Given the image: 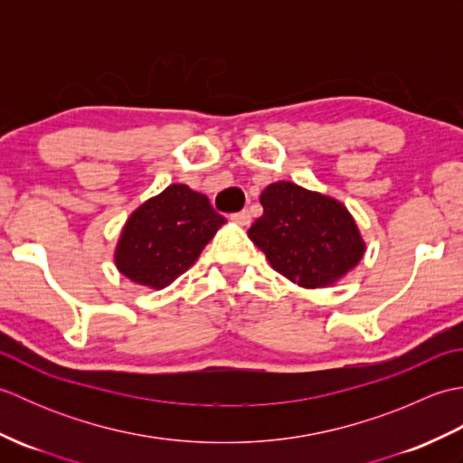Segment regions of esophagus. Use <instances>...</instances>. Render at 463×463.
<instances>
[{"label": "esophagus", "instance_id": "34e87169", "mask_svg": "<svg viewBox=\"0 0 463 463\" xmlns=\"http://www.w3.org/2000/svg\"><path fill=\"white\" fill-rule=\"evenodd\" d=\"M231 221L241 224V226H249V224H250V213H249V211L234 213V214H231Z\"/></svg>", "mask_w": 463, "mask_h": 463}]
</instances>
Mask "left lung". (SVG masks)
<instances>
[{
  "instance_id": "1",
  "label": "left lung",
  "mask_w": 463,
  "mask_h": 463,
  "mask_svg": "<svg viewBox=\"0 0 463 463\" xmlns=\"http://www.w3.org/2000/svg\"><path fill=\"white\" fill-rule=\"evenodd\" d=\"M260 204L249 237L274 270L302 288L332 287L366 252L354 216L332 196L279 181L262 191Z\"/></svg>"
}]
</instances>
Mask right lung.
Wrapping results in <instances>:
<instances>
[{
    "instance_id": "1",
    "label": "right lung",
    "mask_w": 463,
    "mask_h": 463,
    "mask_svg": "<svg viewBox=\"0 0 463 463\" xmlns=\"http://www.w3.org/2000/svg\"><path fill=\"white\" fill-rule=\"evenodd\" d=\"M224 224L204 194L169 184L127 219L115 249L117 270L141 287L161 290L189 270Z\"/></svg>"
}]
</instances>
